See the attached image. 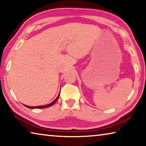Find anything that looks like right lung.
I'll return each mask as SVG.
<instances>
[{
  "label": "right lung",
  "mask_w": 146,
  "mask_h": 146,
  "mask_svg": "<svg viewBox=\"0 0 146 146\" xmlns=\"http://www.w3.org/2000/svg\"><path fill=\"white\" fill-rule=\"evenodd\" d=\"M59 95H60V94H59L58 96L57 97H56V99L53 101V102H51V104H49L48 105H46V106H35V107H31V106H25L26 107H27L28 108H30V109H43V108H48V107H50V106H53L54 104H55L56 101H57V100L58 99V97H59Z\"/></svg>",
  "instance_id": "right-lung-1"
}]
</instances>
